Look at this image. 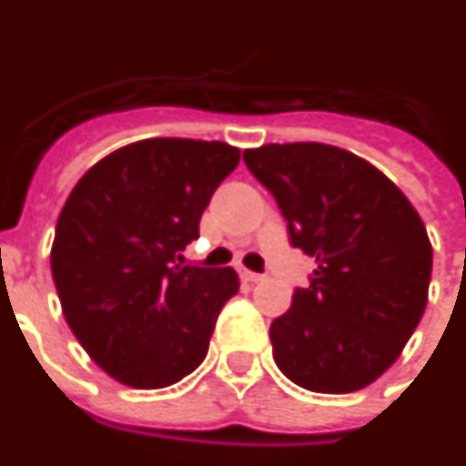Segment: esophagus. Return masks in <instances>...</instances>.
<instances>
[{
	"mask_svg": "<svg viewBox=\"0 0 466 466\" xmlns=\"http://www.w3.org/2000/svg\"><path fill=\"white\" fill-rule=\"evenodd\" d=\"M239 276H241V279H244V280H247V283H258V280H264V273L247 271V268H241Z\"/></svg>",
	"mask_w": 466,
	"mask_h": 466,
	"instance_id": "esophagus-1",
	"label": "esophagus"
}]
</instances>
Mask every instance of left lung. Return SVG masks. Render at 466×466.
Instances as JSON below:
<instances>
[{"mask_svg":"<svg viewBox=\"0 0 466 466\" xmlns=\"http://www.w3.org/2000/svg\"><path fill=\"white\" fill-rule=\"evenodd\" d=\"M276 198L290 247L315 258L305 289L271 322L273 360L315 393H351L399 360L418 328L432 247L406 195L360 156L300 141L244 151Z\"/></svg>","mask_w":466,"mask_h":466,"instance_id":"left-lung-1","label":"left lung"}]
</instances>
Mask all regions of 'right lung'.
<instances>
[{"mask_svg":"<svg viewBox=\"0 0 466 466\" xmlns=\"http://www.w3.org/2000/svg\"><path fill=\"white\" fill-rule=\"evenodd\" d=\"M239 163L222 141L147 138L85 173L56 225L53 283L67 325L106 374L163 389L200 367L234 268L180 264L212 193Z\"/></svg>","mask_w":466,"mask_h":466,"instance_id":"add662e5","label":"right lung"}]
</instances>
